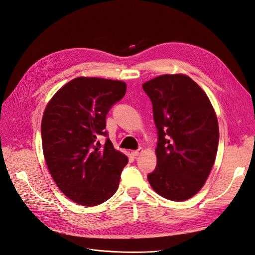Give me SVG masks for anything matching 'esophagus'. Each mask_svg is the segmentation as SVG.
Listing matches in <instances>:
<instances>
[{
	"instance_id": "34e87169",
	"label": "esophagus",
	"mask_w": 255,
	"mask_h": 255,
	"mask_svg": "<svg viewBox=\"0 0 255 255\" xmlns=\"http://www.w3.org/2000/svg\"><path fill=\"white\" fill-rule=\"evenodd\" d=\"M142 152H143V150L140 148V149H138V150H136V151H133L130 154H132V155H133L134 157H136V156L139 155V154H141Z\"/></svg>"
}]
</instances>
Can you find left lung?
Returning a JSON list of instances; mask_svg holds the SVG:
<instances>
[{
  "mask_svg": "<svg viewBox=\"0 0 255 255\" xmlns=\"http://www.w3.org/2000/svg\"><path fill=\"white\" fill-rule=\"evenodd\" d=\"M142 88L158 130L157 165L148 181L159 196L185 201L203 187L215 163L217 116L205 91L186 74L159 75Z\"/></svg>",
  "mask_w": 255,
  "mask_h": 255,
  "instance_id": "8db88e82",
  "label": "left lung"
}]
</instances>
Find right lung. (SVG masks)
I'll list each match as a JSON object with an SVG mask.
<instances>
[{"mask_svg": "<svg viewBox=\"0 0 255 255\" xmlns=\"http://www.w3.org/2000/svg\"><path fill=\"white\" fill-rule=\"evenodd\" d=\"M122 81L79 76L65 84L45 106L41 120L42 150L54 182L71 201L95 206L118 189L128 158L106 135V114L126 95Z\"/></svg>", "mask_w": 255, "mask_h": 255, "instance_id": "obj_1", "label": "right lung"}]
</instances>
